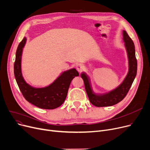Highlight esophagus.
I'll list each match as a JSON object with an SVG mask.
<instances>
[{"mask_svg":"<svg viewBox=\"0 0 150 150\" xmlns=\"http://www.w3.org/2000/svg\"><path fill=\"white\" fill-rule=\"evenodd\" d=\"M83 68H84V66L81 63L77 64L76 66V69L78 71H79V72H81V71L83 69Z\"/></svg>","mask_w":150,"mask_h":150,"instance_id":"esophagus-1","label":"esophagus"}]
</instances>
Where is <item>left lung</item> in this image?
<instances>
[{"instance_id":"1","label":"left lung","mask_w":150,"mask_h":150,"mask_svg":"<svg viewBox=\"0 0 150 150\" xmlns=\"http://www.w3.org/2000/svg\"><path fill=\"white\" fill-rule=\"evenodd\" d=\"M123 41L126 50L129 64L128 73L125 79L118 86L108 93L96 94L93 90L90 77L85 73L81 74L84 82L85 91L90 103L96 107H107L115 105L122 101L129 91L137 74V62L135 57V51L134 42L125 30L123 31Z\"/></svg>"}]
</instances>
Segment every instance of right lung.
<instances>
[{
  "label": "right lung",
  "instance_id": "add662e5",
  "mask_svg": "<svg viewBox=\"0 0 150 150\" xmlns=\"http://www.w3.org/2000/svg\"><path fill=\"white\" fill-rule=\"evenodd\" d=\"M26 40L24 37L18 45L14 64V73L18 87L25 99L32 104L44 109L57 108L65 101L71 81L79 76V73L75 68H72L64 71L47 87L35 88L31 86L24 80L21 71V58Z\"/></svg>",
  "mask_w": 150,
  "mask_h": 150
}]
</instances>
